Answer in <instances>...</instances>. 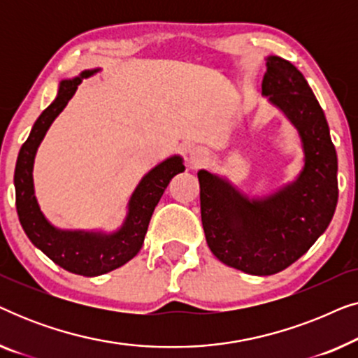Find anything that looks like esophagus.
<instances>
[{
	"label": "esophagus",
	"instance_id": "esophagus-1",
	"mask_svg": "<svg viewBox=\"0 0 358 358\" xmlns=\"http://www.w3.org/2000/svg\"><path fill=\"white\" fill-rule=\"evenodd\" d=\"M208 161V153L207 150L200 148V146H197V148H192L189 151V164L190 168L197 169V168H202V166L207 163Z\"/></svg>",
	"mask_w": 358,
	"mask_h": 358
}]
</instances>
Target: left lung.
<instances>
[{
  "label": "left lung",
  "mask_w": 358,
  "mask_h": 358,
  "mask_svg": "<svg viewBox=\"0 0 358 358\" xmlns=\"http://www.w3.org/2000/svg\"><path fill=\"white\" fill-rule=\"evenodd\" d=\"M262 96L295 127L303 166L292 182L248 195L227 176L200 169V212L213 256L251 275H272L298 261L326 231L337 205V155L329 125L305 76L268 55Z\"/></svg>",
  "instance_id": "1"
}]
</instances>
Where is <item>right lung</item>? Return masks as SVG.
Instances as JSON below:
<instances>
[{
  "mask_svg": "<svg viewBox=\"0 0 358 358\" xmlns=\"http://www.w3.org/2000/svg\"><path fill=\"white\" fill-rule=\"evenodd\" d=\"M101 68L83 70L75 78H66L58 85L55 99L38 115L26 143L19 151L14 169L16 208L24 233L37 249L57 266L71 273L97 277L124 266L143 246L151 215L163 197L171 179L184 173V159L174 155L148 171L131 192L122 224L114 231L104 229H62L53 224L41 210L34 189V161L47 130L75 96L83 80L94 76Z\"/></svg>",
  "mask_w": 358,
  "mask_h": 358,
  "instance_id": "1",
  "label": "right lung"
}]
</instances>
